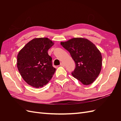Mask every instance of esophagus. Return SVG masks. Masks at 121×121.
<instances>
[{
    "label": "esophagus",
    "instance_id": "obj_1",
    "mask_svg": "<svg viewBox=\"0 0 121 121\" xmlns=\"http://www.w3.org/2000/svg\"><path fill=\"white\" fill-rule=\"evenodd\" d=\"M60 65L61 66H65V64H64L63 62H61L60 63Z\"/></svg>",
    "mask_w": 121,
    "mask_h": 121
}]
</instances>
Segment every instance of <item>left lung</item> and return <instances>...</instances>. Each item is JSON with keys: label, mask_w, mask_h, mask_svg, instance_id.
<instances>
[{"label": "left lung", "mask_w": 121, "mask_h": 121, "mask_svg": "<svg viewBox=\"0 0 121 121\" xmlns=\"http://www.w3.org/2000/svg\"><path fill=\"white\" fill-rule=\"evenodd\" d=\"M75 61L76 67L72 72L74 78L88 85L97 78L102 67V56L96 46L84 38H73L61 42Z\"/></svg>", "instance_id": "left-lung-1"}]
</instances>
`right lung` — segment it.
<instances>
[{"label": "right lung", "instance_id": "right-lung-1", "mask_svg": "<svg viewBox=\"0 0 121 121\" xmlns=\"http://www.w3.org/2000/svg\"><path fill=\"white\" fill-rule=\"evenodd\" d=\"M54 43L48 38H36L29 42L18 53L17 67L22 78L33 87L47 84L55 73L52 58L48 50Z\"/></svg>", "mask_w": 121, "mask_h": 121}]
</instances>
